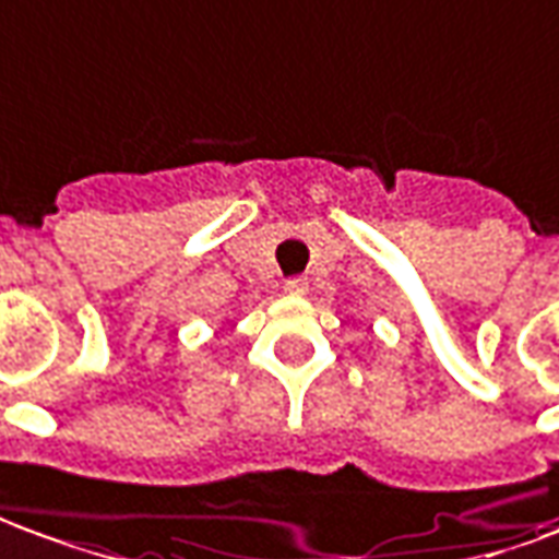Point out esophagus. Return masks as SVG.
<instances>
[{
	"label": "esophagus",
	"instance_id": "34e87169",
	"mask_svg": "<svg viewBox=\"0 0 559 559\" xmlns=\"http://www.w3.org/2000/svg\"><path fill=\"white\" fill-rule=\"evenodd\" d=\"M286 292L288 295H304L307 292V280L304 276H292V280H286Z\"/></svg>",
	"mask_w": 559,
	"mask_h": 559
}]
</instances>
